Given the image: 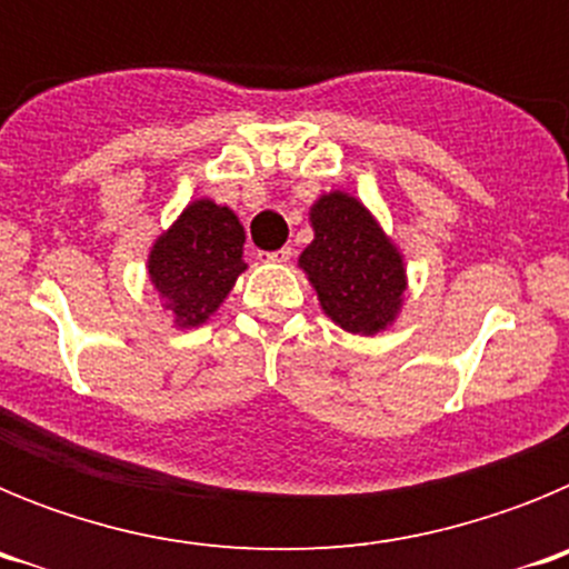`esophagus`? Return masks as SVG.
<instances>
[{
	"label": "esophagus",
	"instance_id": "1",
	"mask_svg": "<svg viewBox=\"0 0 569 569\" xmlns=\"http://www.w3.org/2000/svg\"><path fill=\"white\" fill-rule=\"evenodd\" d=\"M290 256H293V248H279L268 253V261H290Z\"/></svg>",
	"mask_w": 569,
	"mask_h": 569
}]
</instances>
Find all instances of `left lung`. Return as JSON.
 I'll list each match as a JSON object with an SVG mask.
<instances>
[{
	"label": "left lung",
	"instance_id": "left-lung-1",
	"mask_svg": "<svg viewBox=\"0 0 569 569\" xmlns=\"http://www.w3.org/2000/svg\"><path fill=\"white\" fill-rule=\"evenodd\" d=\"M313 241L299 256L321 310L347 333L376 336L393 325L407 290L405 259L373 213L350 193L319 196Z\"/></svg>",
	"mask_w": 569,
	"mask_h": 569
}]
</instances>
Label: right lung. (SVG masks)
Masks as SVG:
<instances>
[{"label":"right lung","instance_id":"right-lung-1","mask_svg":"<svg viewBox=\"0 0 569 569\" xmlns=\"http://www.w3.org/2000/svg\"><path fill=\"white\" fill-rule=\"evenodd\" d=\"M244 228L230 208L196 199L153 241L150 284L173 316L176 328H199L219 310L239 273L248 270Z\"/></svg>","mask_w":569,"mask_h":569}]
</instances>
